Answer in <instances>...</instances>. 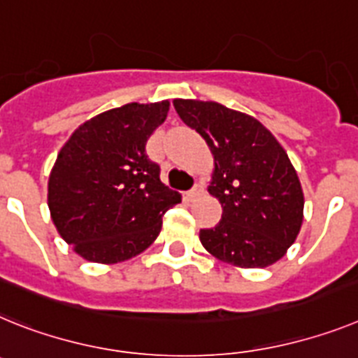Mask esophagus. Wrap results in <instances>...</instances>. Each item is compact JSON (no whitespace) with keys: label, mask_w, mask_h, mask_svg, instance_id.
I'll return each mask as SVG.
<instances>
[{"label":"esophagus","mask_w":358,"mask_h":358,"mask_svg":"<svg viewBox=\"0 0 358 358\" xmlns=\"http://www.w3.org/2000/svg\"><path fill=\"white\" fill-rule=\"evenodd\" d=\"M203 194H204V186L201 185V182H197V185H195L190 192H186V199L194 201V199H197V197H199V195H203Z\"/></svg>","instance_id":"34e87169"}]
</instances>
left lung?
Here are the masks:
<instances>
[{"instance_id": "1", "label": "left lung", "mask_w": 358, "mask_h": 358, "mask_svg": "<svg viewBox=\"0 0 358 358\" xmlns=\"http://www.w3.org/2000/svg\"><path fill=\"white\" fill-rule=\"evenodd\" d=\"M179 117L208 143L215 161L208 192L222 217L201 230L219 261L266 268L284 257L302 224L304 195L288 154L255 117L213 101L176 99Z\"/></svg>"}]
</instances>
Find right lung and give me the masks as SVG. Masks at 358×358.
<instances>
[{
	"label": "right lung",
	"instance_id": "1",
	"mask_svg": "<svg viewBox=\"0 0 358 358\" xmlns=\"http://www.w3.org/2000/svg\"><path fill=\"white\" fill-rule=\"evenodd\" d=\"M170 103H128L106 110L70 136L48 177V208L57 231L78 255L114 264L157 239L163 215L181 194L161 181L146 141Z\"/></svg>",
	"mask_w": 358,
	"mask_h": 358
}]
</instances>
